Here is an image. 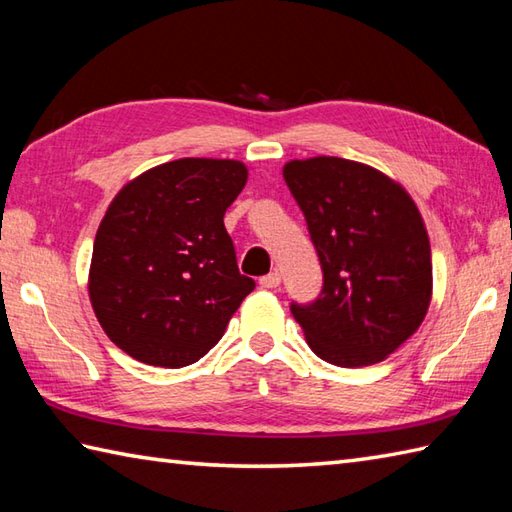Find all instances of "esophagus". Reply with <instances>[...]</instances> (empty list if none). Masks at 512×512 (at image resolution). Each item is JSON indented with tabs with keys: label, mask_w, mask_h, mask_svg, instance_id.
I'll list each match as a JSON object with an SVG mask.
<instances>
[{
	"label": "esophagus",
	"mask_w": 512,
	"mask_h": 512,
	"mask_svg": "<svg viewBox=\"0 0 512 512\" xmlns=\"http://www.w3.org/2000/svg\"><path fill=\"white\" fill-rule=\"evenodd\" d=\"M279 284H281V275L277 273V270H273V273H268V275H264L262 279H259V286H262V288H268V290L277 288Z\"/></svg>",
	"instance_id": "34e87169"
}]
</instances>
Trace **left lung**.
Masks as SVG:
<instances>
[{
    "label": "left lung",
    "instance_id": "8db88e82",
    "mask_svg": "<svg viewBox=\"0 0 512 512\" xmlns=\"http://www.w3.org/2000/svg\"><path fill=\"white\" fill-rule=\"evenodd\" d=\"M284 180L323 270L321 295L292 301V317L323 361H383L420 328L431 301V246L418 206L385 173L345 158L292 160Z\"/></svg>",
    "mask_w": 512,
    "mask_h": 512
}]
</instances>
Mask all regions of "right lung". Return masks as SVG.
I'll return each mask as SVG.
<instances>
[{"mask_svg":"<svg viewBox=\"0 0 512 512\" xmlns=\"http://www.w3.org/2000/svg\"><path fill=\"white\" fill-rule=\"evenodd\" d=\"M246 178L237 160L180 158L112 200L94 239L90 301L105 334L136 361H200L253 292L224 228Z\"/></svg>","mask_w":512,"mask_h":512,"instance_id":"add662e5","label":"right lung"}]
</instances>
